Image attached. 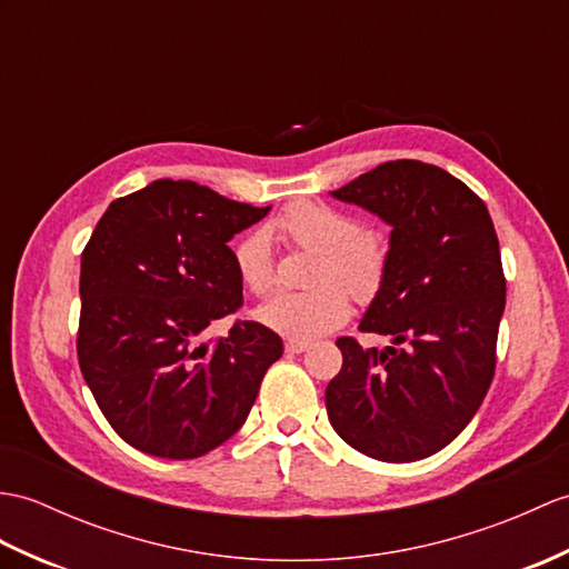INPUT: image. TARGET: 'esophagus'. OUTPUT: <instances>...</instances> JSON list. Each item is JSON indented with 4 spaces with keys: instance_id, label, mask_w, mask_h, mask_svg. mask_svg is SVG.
Listing matches in <instances>:
<instances>
[{
    "instance_id": "esophagus-1",
    "label": "esophagus",
    "mask_w": 569,
    "mask_h": 569,
    "mask_svg": "<svg viewBox=\"0 0 569 569\" xmlns=\"http://www.w3.org/2000/svg\"><path fill=\"white\" fill-rule=\"evenodd\" d=\"M310 349V341H302V339H288L286 341V351L288 353H302Z\"/></svg>"
}]
</instances>
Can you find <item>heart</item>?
Returning a JSON list of instances; mask_svg holds the SVG:
<instances>
[{
    "instance_id": "b5f03b06",
    "label": "heart",
    "mask_w": 569,
    "mask_h": 569,
    "mask_svg": "<svg viewBox=\"0 0 569 569\" xmlns=\"http://www.w3.org/2000/svg\"><path fill=\"white\" fill-rule=\"evenodd\" d=\"M271 232L290 247L317 252L308 293H276L257 310V320L290 339H312L332 332L351 315V297L371 300L386 279L388 252L376 234L347 210L320 201H298L271 222ZM240 281L257 296L276 281L271 242L263 232L242 237L234 247Z\"/></svg>"
}]
</instances>
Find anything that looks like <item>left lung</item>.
<instances>
[{"mask_svg":"<svg viewBox=\"0 0 569 569\" xmlns=\"http://www.w3.org/2000/svg\"><path fill=\"white\" fill-rule=\"evenodd\" d=\"M332 196L392 228L386 279L359 325L392 347L337 339L345 363L325 390L327 415L356 451L412 463L451 443L490 390L507 300L495 224L463 181L417 160L380 164Z\"/></svg>","mask_w":569,"mask_h":569,"instance_id":"left-lung-1","label":"left lung"}]
</instances>
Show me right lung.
Returning a JSON list of instances; mask_svg holds the SVG:
<instances>
[{"mask_svg":"<svg viewBox=\"0 0 569 569\" xmlns=\"http://www.w3.org/2000/svg\"><path fill=\"white\" fill-rule=\"evenodd\" d=\"M271 210L157 179L106 208L82 252L77 356L103 417L142 453L189 460L244 425L283 341L259 322L206 329L242 306L228 242Z\"/></svg>","mask_w":569,"mask_h":569,"instance_id":"1","label":"right lung"}]
</instances>
